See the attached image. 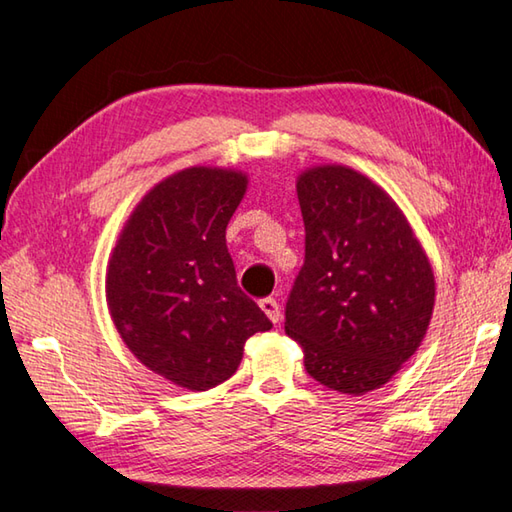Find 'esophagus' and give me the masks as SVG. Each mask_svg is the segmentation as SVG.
I'll list each match as a JSON object with an SVG mask.
<instances>
[{
	"label": "esophagus",
	"mask_w": 512,
	"mask_h": 512,
	"mask_svg": "<svg viewBox=\"0 0 512 512\" xmlns=\"http://www.w3.org/2000/svg\"><path fill=\"white\" fill-rule=\"evenodd\" d=\"M259 307H262V311L264 314L268 316V320H271V323H280V302H277L275 298H264V300H259Z\"/></svg>",
	"instance_id": "1"
}]
</instances>
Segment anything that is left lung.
<instances>
[{
	"mask_svg": "<svg viewBox=\"0 0 512 512\" xmlns=\"http://www.w3.org/2000/svg\"><path fill=\"white\" fill-rule=\"evenodd\" d=\"M305 264L284 329L311 377L363 395L384 386L427 334L436 300L429 257L400 207L343 164L298 176Z\"/></svg>",
	"mask_w": 512,
	"mask_h": 512,
	"instance_id": "1",
	"label": "left lung"
}]
</instances>
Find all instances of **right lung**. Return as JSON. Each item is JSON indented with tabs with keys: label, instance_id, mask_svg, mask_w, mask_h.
<instances>
[{
	"label": "right lung",
	"instance_id": "obj_1",
	"mask_svg": "<svg viewBox=\"0 0 512 512\" xmlns=\"http://www.w3.org/2000/svg\"><path fill=\"white\" fill-rule=\"evenodd\" d=\"M246 173L189 167L135 207L112 250L106 300L117 332L155 375L207 391L235 375L244 343L271 320L237 287L225 228Z\"/></svg>",
	"mask_w": 512,
	"mask_h": 512
}]
</instances>
